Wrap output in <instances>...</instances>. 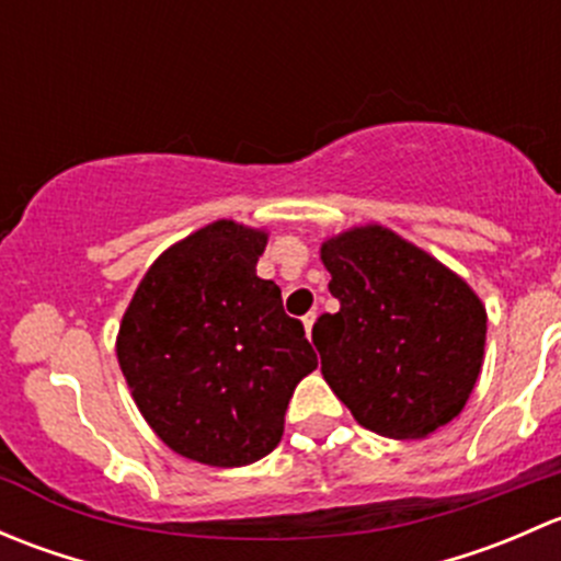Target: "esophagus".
<instances>
[{
	"mask_svg": "<svg viewBox=\"0 0 561 561\" xmlns=\"http://www.w3.org/2000/svg\"><path fill=\"white\" fill-rule=\"evenodd\" d=\"M314 320H317V312L312 309V312L309 314H304V328H307V336H312V325H314Z\"/></svg>",
	"mask_w": 561,
	"mask_h": 561,
	"instance_id": "1",
	"label": "esophagus"
}]
</instances>
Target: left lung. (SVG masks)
<instances>
[{"label": "left lung", "mask_w": 561, "mask_h": 561, "mask_svg": "<svg viewBox=\"0 0 561 561\" xmlns=\"http://www.w3.org/2000/svg\"><path fill=\"white\" fill-rule=\"evenodd\" d=\"M336 314L317 317L322 377L355 421L423 439L467 404L485 347V307L448 265L382 225L320 247Z\"/></svg>", "instance_id": "left-lung-1"}]
</instances>
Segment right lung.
<instances>
[{
    "label": "right lung",
    "instance_id": "right-lung-1",
    "mask_svg": "<svg viewBox=\"0 0 561 561\" xmlns=\"http://www.w3.org/2000/svg\"><path fill=\"white\" fill-rule=\"evenodd\" d=\"M260 228L217 219L168 247L140 279L116 358L157 437L208 467H247L279 445L298 382L317 369L282 290L257 276Z\"/></svg>",
    "mask_w": 561,
    "mask_h": 561
}]
</instances>
